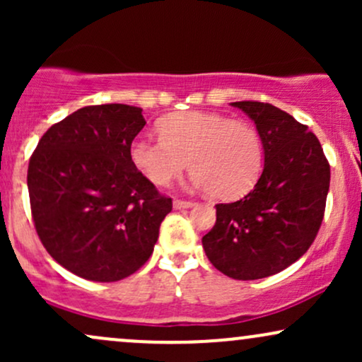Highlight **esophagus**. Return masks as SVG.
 I'll use <instances>...</instances> for the list:
<instances>
[{
  "label": "esophagus",
  "instance_id": "obj_1",
  "mask_svg": "<svg viewBox=\"0 0 362 362\" xmlns=\"http://www.w3.org/2000/svg\"><path fill=\"white\" fill-rule=\"evenodd\" d=\"M195 204V202L192 201H182V199H175L173 201V207L175 209H189V207H192Z\"/></svg>",
  "mask_w": 362,
  "mask_h": 362
}]
</instances>
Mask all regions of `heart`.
<instances>
[{"instance_id": "heart-1", "label": "heart", "mask_w": 362, "mask_h": 362, "mask_svg": "<svg viewBox=\"0 0 362 362\" xmlns=\"http://www.w3.org/2000/svg\"><path fill=\"white\" fill-rule=\"evenodd\" d=\"M160 138L138 136L131 143L132 165L158 187L168 185L190 167L194 184L219 201L250 192L264 168V143L247 120L213 112H175L156 122Z\"/></svg>"}]
</instances>
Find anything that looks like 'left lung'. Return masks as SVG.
Masks as SVG:
<instances>
[{
    "mask_svg": "<svg viewBox=\"0 0 362 362\" xmlns=\"http://www.w3.org/2000/svg\"><path fill=\"white\" fill-rule=\"evenodd\" d=\"M255 122L264 170L255 187L230 204H216V224L202 236L211 264L224 276L253 281L294 264L323 221L330 165L308 126L264 102H233Z\"/></svg>",
    "mask_w": 362,
    "mask_h": 362,
    "instance_id": "left-lung-1",
    "label": "left lung"
}]
</instances>
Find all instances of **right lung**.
<instances>
[{
    "mask_svg": "<svg viewBox=\"0 0 362 362\" xmlns=\"http://www.w3.org/2000/svg\"><path fill=\"white\" fill-rule=\"evenodd\" d=\"M124 103L90 105L54 124L28 163L32 219L57 264L88 281L114 282L146 264L172 199L132 165L146 120Z\"/></svg>",
    "mask_w": 362,
    "mask_h": 362,
    "instance_id": "add662e5",
    "label": "right lung"
}]
</instances>
